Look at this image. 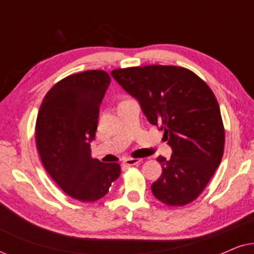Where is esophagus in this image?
I'll return each mask as SVG.
<instances>
[{
    "mask_svg": "<svg viewBox=\"0 0 254 254\" xmlns=\"http://www.w3.org/2000/svg\"><path fill=\"white\" fill-rule=\"evenodd\" d=\"M140 162H141V159H137V158H126L124 161V164L128 165V166H131V165L138 164Z\"/></svg>",
    "mask_w": 254,
    "mask_h": 254,
    "instance_id": "34e87169",
    "label": "esophagus"
}]
</instances>
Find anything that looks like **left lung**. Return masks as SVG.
<instances>
[{"instance_id": "obj_1", "label": "left lung", "mask_w": 254, "mask_h": 254, "mask_svg": "<svg viewBox=\"0 0 254 254\" xmlns=\"http://www.w3.org/2000/svg\"><path fill=\"white\" fill-rule=\"evenodd\" d=\"M113 78L140 103L148 121L164 130L172 149L159 156L162 175L151 185L156 199L185 206L200 195L220 165L224 127L216 97L193 71L176 65L116 69Z\"/></svg>"}]
</instances>
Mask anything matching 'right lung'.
<instances>
[{
  "label": "right lung",
  "instance_id": "right-lung-1",
  "mask_svg": "<svg viewBox=\"0 0 254 254\" xmlns=\"http://www.w3.org/2000/svg\"><path fill=\"white\" fill-rule=\"evenodd\" d=\"M110 83L104 70L67 76L46 93L38 113L36 142L43 165L65 194L82 202L103 197L121 172L118 163L93 159L90 148Z\"/></svg>",
  "mask_w": 254,
  "mask_h": 254
}]
</instances>
